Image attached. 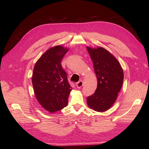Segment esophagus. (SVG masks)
Instances as JSON below:
<instances>
[{"mask_svg": "<svg viewBox=\"0 0 149 149\" xmlns=\"http://www.w3.org/2000/svg\"><path fill=\"white\" fill-rule=\"evenodd\" d=\"M76 86H77V87L78 88H80L81 87H82L83 86V82L82 81H78V82H77L76 84Z\"/></svg>", "mask_w": 149, "mask_h": 149, "instance_id": "obj_1", "label": "esophagus"}]
</instances>
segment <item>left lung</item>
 Returning <instances> with one entry per match:
<instances>
[{"instance_id":"obj_1","label":"left lung","mask_w":149,"mask_h":149,"mask_svg":"<svg viewBox=\"0 0 149 149\" xmlns=\"http://www.w3.org/2000/svg\"><path fill=\"white\" fill-rule=\"evenodd\" d=\"M97 78L95 93L87 99L93 110L104 112L110 109L117 100L123 86L124 73L116 58L102 47H87Z\"/></svg>"}]
</instances>
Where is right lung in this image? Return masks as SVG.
I'll use <instances>...</instances> for the list:
<instances>
[{
	"label": "right lung",
	"instance_id": "obj_1",
	"mask_svg": "<svg viewBox=\"0 0 149 149\" xmlns=\"http://www.w3.org/2000/svg\"><path fill=\"white\" fill-rule=\"evenodd\" d=\"M69 49L61 45L53 47L36 61L32 82L35 97L40 105L53 113L68 105L72 90L61 61Z\"/></svg>",
	"mask_w": 149,
	"mask_h": 149
}]
</instances>
